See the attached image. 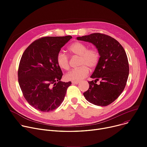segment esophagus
Listing matches in <instances>:
<instances>
[{"label":"esophagus","instance_id":"1","mask_svg":"<svg viewBox=\"0 0 147 147\" xmlns=\"http://www.w3.org/2000/svg\"><path fill=\"white\" fill-rule=\"evenodd\" d=\"M71 83L73 84H78L79 83L78 82H76V81H73Z\"/></svg>","mask_w":147,"mask_h":147}]
</instances>
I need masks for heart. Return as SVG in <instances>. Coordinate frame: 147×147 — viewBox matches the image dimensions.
Here are the masks:
<instances>
[{
  "label": "heart",
  "mask_w": 147,
  "mask_h": 147,
  "mask_svg": "<svg viewBox=\"0 0 147 147\" xmlns=\"http://www.w3.org/2000/svg\"><path fill=\"white\" fill-rule=\"evenodd\" d=\"M71 54L79 57L78 69H73L65 76V79L70 81H80L85 78L89 73V69H94L99 63L100 54L95 48L88 49V46L82 42H75L69 47ZM56 61L59 67L68 70L70 67V58L67 55L60 51L57 55Z\"/></svg>",
  "instance_id": "1"
}]
</instances>
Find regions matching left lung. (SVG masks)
<instances>
[{
	"label": "left lung",
	"mask_w": 147,
	"mask_h": 147,
	"mask_svg": "<svg viewBox=\"0 0 147 147\" xmlns=\"http://www.w3.org/2000/svg\"><path fill=\"white\" fill-rule=\"evenodd\" d=\"M77 40L95 45L100 59L88 82V90L83 93L90 102L98 106H107L114 102L124 90L129 74V64L126 53L117 40L110 36L94 33L78 37ZM100 84L97 85V81Z\"/></svg>",
	"instance_id": "obj_1"
}]
</instances>
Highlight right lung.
<instances>
[{
  "label": "right lung",
  "instance_id": "right-lung-1",
  "mask_svg": "<svg viewBox=\"0 0 147 147\" xmlns=\"http://www.w3.org/2000/svg\"><path fill=\"white\" fill-rule=\"evenodd\" d=\"M71 38H40L23 53L18 73L19 84L26 100L38 111L48 112L58 108L71 84L60 81L63 73L56 61L61 48Z\"/></svg>",
  "mask_w": 147,
  "mask_h": 147
}]
</instances>
